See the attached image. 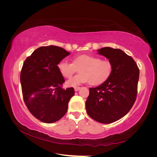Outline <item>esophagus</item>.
Returning <instances> with one entry per match:
<instances>
[{"instance_id": "esophagus-1", "label": "esophagus", "mask_w": 157, "mask_h": 157, "mask_svg": "<svg viewBox=\"0 0 157 157\" xmlns=\"http://www.w3.org/2000/svg\"><path fill=\"white\" fill-rule=\"evenodd\" d=\"M79 89H80V87H79V86H75V88H74V90H75V91H78Z\"/></svg>"}]
</instances>
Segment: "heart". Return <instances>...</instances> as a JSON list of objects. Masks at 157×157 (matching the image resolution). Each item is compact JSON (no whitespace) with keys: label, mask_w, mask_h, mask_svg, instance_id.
Listing matches in <instances>:
<instances>
[{"label":"heart","mask_w":157,"mask_h":157,"mask_svg":"<svg viewBox=\"0 0 157 157\" xmlns=\"http://www.w3.org/2000/svg\"><path fill=\"white\" fill-rule=\"evenodd\" d=\"M57 68L63 78H71L79 69V74L66 82V86L74 87L88 83L100 85L109 78L113 66L109 61L102 60L100 57L90 55H79L73 57L72 63L62 60L58 63Z\"/></svg>","instance_id":"1"}]
</instances>
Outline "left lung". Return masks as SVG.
<instances>
[{
  "label": "left lung",
  "mask_w": 157,
  "mask_h": 157,
  "mask_svg": "<svg viewBox=\"0 0 157 157\" xmlns=\"http://www.w3.org/2000/svg\"><path fill=\"white\" fill-rule=\"evenodd\" d=\"M98 51L112 63L113 70L107 81L89 89L86 109L94 120L109 124L123 118L134 105L139 69L133 58L121 49L105 47Z\"/></svg>",
  "instance_id": "obj_1"
}]
</instances>
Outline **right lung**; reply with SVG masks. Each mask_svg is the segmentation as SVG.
Here are the masks:
<instances>
[{
	"mask_svg": "<svg viewBox=\"0 0 157 157\" xmlns=\"http://www.w3.org/2000/svg\"><path fill=\"white\" fill-rule=\"evenodd\" d=\"M70 52L55 46L36 49L23 63L20 80L23 100L33 115L43 123L59 121L67 112L73 87L62 88L65 82L57 64Z\"/></svg>",
	"mask_w": 157,
	"mask_h": 157,
	"instance_id": "add662e5",
	"label": "right lung"
}]
</instances>
